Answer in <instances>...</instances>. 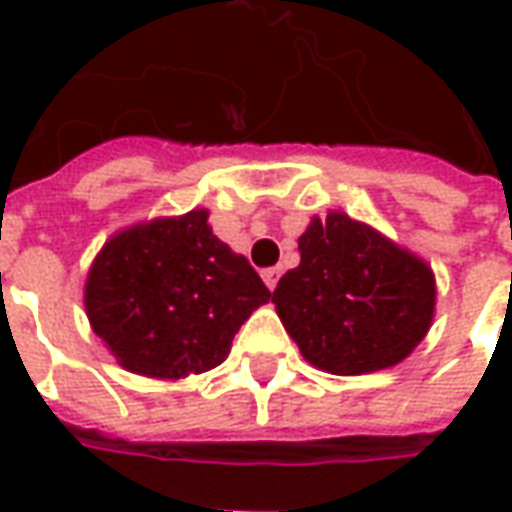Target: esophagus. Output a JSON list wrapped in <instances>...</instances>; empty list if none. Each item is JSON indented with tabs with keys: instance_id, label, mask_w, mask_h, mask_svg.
<instances>
[{
	"instance_id": "esophagus-1",
	"label": "esophagus",
	"mask_w": 512,
	"mask_h": 512,
	"mask_svg": "<svg viewBox=\"0 0 512 512\" xmlns=\"http://www.w3.org/2000/svg\"><path fill=\"white\" fill-rule=\"evenodd\" d=\"M279 274H282V271H279V268H263V282H266V285H268V290H274V288H277Z\"/></svg>"
}]
</instances>
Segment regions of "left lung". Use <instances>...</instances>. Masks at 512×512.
Segmentation results:
<instances>
[{"instance_id": "obj_1", "label": "left lung", "mask_w": 512, "mask_h": 512, "mask_svg": "<svg viewBox=\"0 0 512 512\" xmlns=\"http://www.w3.org/2000/svg\"><path fill=\"white\" fill-rule=\"evenodd\" d=\"M299 252L271 301L310 365L362 376L403 362L422 343L436 307L425 260L345 213L312 219Z\"/></svg>"}]
</instances>
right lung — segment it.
<instances>
[{
    "label": "right lung",
    "mask_w": 512,
    "mask_h": 512,
    "mask_svg": "<svg viewBox=\"0 0 512 512\" xmlns=\"http://www.w3.org/2000/svg\"><path fill=\"white\" fill-rule=\"evenodd\" d=\"M271 299L244 255L208 227V211L112 235L84 285L93 332L120 365L186 378L222 365L235 332Z\"/></svg>",
    "instance_id": "add662e5"
}]
</instances>
